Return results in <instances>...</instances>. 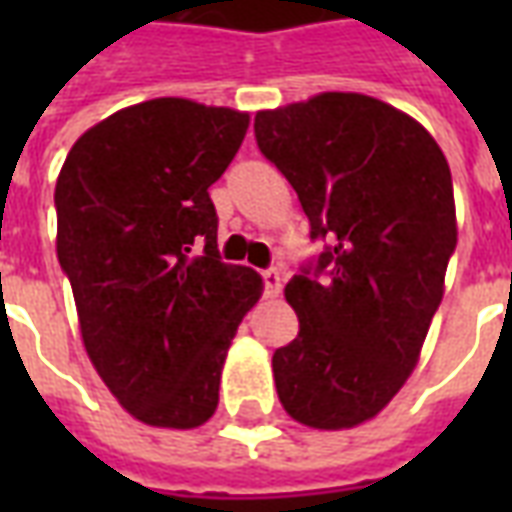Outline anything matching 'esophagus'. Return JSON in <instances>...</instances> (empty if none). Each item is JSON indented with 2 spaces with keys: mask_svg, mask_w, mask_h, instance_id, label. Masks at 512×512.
Listing matches in <instances>:
<instances>
[{
  "mask_svg": "<svg viewBox=\"0 0 512 512\" xmlns=\"http://www.w3.org/2000/svg\"><path fill=\"white\" fill-rule=\"evenodd\" d=\"M263 282H266L268 299H277L279 293H282V282H285V277H282V271H277V268H268V271H263Z\"/></svg>",
  "mask_w": 512,
  "mask_h": 512,
  "instance_id": "esophagus-1",
  "label": "esophagus"
}]
</instances>
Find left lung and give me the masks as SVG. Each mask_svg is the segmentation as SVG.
Returning <instances> with one entry per match:
<instances>
[{"label": "left lung", "mask_w": 512, "mask_h": 512, "mask_svg": "<svg viewBox=\"0 0 512 512\" xmlns=\"http://www.w3.org/2000/svg\"><path fill=\"white\" fill-rule=\"evenodd\" d=\"M255 136L312 238L334 241L285 288L299 337L271 362L279 403L307 428H356L406 384L444 296L458 244L450 164L428 128L362 93L263 109Z\"/></svg>", "instance_id": "obj_1"}]
</instances>
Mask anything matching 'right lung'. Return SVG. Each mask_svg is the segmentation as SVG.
<instances>
[{
    "label": "right lung",
    "mask_w": 512,
    "mask_h": 512,
    "mask_svg": "<svg viewBox=\"0 0 512 512\" xmlns=\"http://www.w3.org/2000/svg\"><path fill=\"white\" fill-rule=\"evenodd\" d=\"M246 128L249 112L153 98L87 128L57 178V257L84 351L153 428L213 417L238 323L263 296L257 271L219 260L208 194Z\"/></svg>",
    "instance_id": "obj_1"
}]
</instances>
